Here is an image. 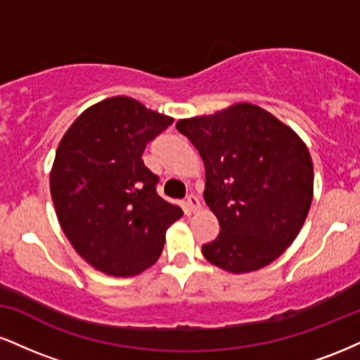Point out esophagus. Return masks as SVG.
<instances>
[{"label":"esophagus","mask_w":360,"mask_h":360,"mask_svg":"<svg viewBox=\"0 0 360 360\" xmlns=\"http://www.w3.org/2000/svg\"><path fill=\"white\" fill-rule=\"evenodd\" d=\"M200 208H201V203L200 200H198L196 194H189V196L186 198V212L196 213Z\"/></svg>","instance_id":"1"}]
</instances>
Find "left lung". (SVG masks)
<instances>
[{
  "mask_svg": "<svg viewBox=\"0 0 360 360\" xmlns=\"http://www.w3.org/2000/svg\"><path fill=\"white\" fill-rule=\"evenodd\" d=\"M176 128L203 159V198L220 223L201 249L205 259L232 274L269 266L298 237L311 206L307 143L252 103L179 120Z\"/></svg>",
  "mask_w": 360,
  "mask_h": 360,
  "instance_id": "1",
  "label": "left lung"
}]
</instances>
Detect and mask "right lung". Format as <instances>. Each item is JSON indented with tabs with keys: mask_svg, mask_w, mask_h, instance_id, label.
Segmentation results:
<instances>
[{
	"mask_svg": "<svg viewBox=\"0 0 360 360\" xmlns=\"http://www.w3.org/2000/svg\"><path fill=\"white\" fill-rule=\"evenodd\" d=\"M174 118L128 96L106 98L74 120L57 147L51 194L62 232L89 266L115 278L154 266L179 206L155 191L146 146Z\"/></svg>",
	"mask_w": 360,
	"mask_h": 360,
	"instance_id": "1",
	"label": "right lung"
}]
</instances>
